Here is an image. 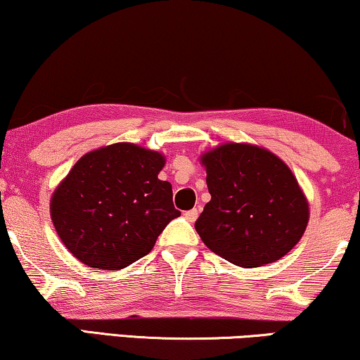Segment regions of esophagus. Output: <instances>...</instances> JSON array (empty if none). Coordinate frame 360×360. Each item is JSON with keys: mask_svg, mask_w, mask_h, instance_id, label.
I'll return each instance as SVG.
<instances>
[{"mask_svg": "<svg viewBox=\"0 0 360 360\" xmlns=\"http://www.w3.org/2000/svg\"><path fill=\"white\" fill-rule=\"evenodd\" d=\"M184 216H185L186 221H190V223H193V221H196V218H198V210L193 208V210L185 211Z\"/></svg>", "mask_w": 360, "mask_h": 360, "instance_id": "obj_1", "label": "esophagus"}]
</instances>
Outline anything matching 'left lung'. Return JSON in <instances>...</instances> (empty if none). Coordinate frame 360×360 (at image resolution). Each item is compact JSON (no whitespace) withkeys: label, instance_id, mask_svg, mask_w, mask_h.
Here are the masks:
<instances>
[{"label":"left lung","instance_id":"obj_1","mask_svg":"<svg viewBox=\"0 0 360 360\" xmlns=\"http://www.w3.org/2000/svg\"><path fill=\"white\" fill-rule=\"evenodd\" d=\"M201 162L211 200L195 229L206 248L239 267H259L282 259L302 239L308 203L277 155L249 144H224Z\"/></svg>","mask_w":360,"mask_h":360}]
</instances>
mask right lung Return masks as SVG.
Here are the masks:
<instances>
[{
  "mask_svg": "<svg viewBox=\"0 0 360 360\" xmlns=\"http://www.w3.org/2000/svg\"><path fill=\"white\" fill-rule=\"evenodd\" d=\"M165 160L134 144H112L83 155L56 190L52 223L83 264L120 270L144 257L179 218L172 185L157 175Z\"/></svg>",
  "mask_w": 360,
  "mask_h": 360,
  "instance_id": "obj_1",
  "label": "right lung"
}]
</instances>
